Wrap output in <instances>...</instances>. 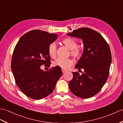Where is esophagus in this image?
<instances>
[{"mask_svg": "<svg viewBox=\"0 0 123 123\" xmlns=\"http://www.w3.org/2000/svg\"><path fill=\"white\" fill-rule=\"evenodd\" d=\"M62 72H63V74H64V73H65V72H66V70H63V69H62Z\"/></svg>", "mask_w": 123, "mask_h": 123, "instance_id": "34e87169", "label": "esophagus"}]
</instances>
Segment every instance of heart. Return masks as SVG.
<instances>
[{
	"label": "heart",
	"instance_id": "heart-1",
	"mask_svg": "<svg viewBox=\"0 0 123 123\" xmlns=\"http://www.w3.org/2000/svg\"><path fill=\"white\" fill-rule=\"evenodd\" d=\"M62 43L65 46L70 49V53L75 59H79L83 55V51L78 48L77 42L71 38H66L62 41ZM57 46L54 42L49 44L48 47V53L49 55L52 58H55L56 55ZM74 64V61L71 59L58 58L53 62V66L58 67L66 70L68 69Z\"/></svg>",
	"mask_w": 123,
	"mask_h": 123
}]
</instances>
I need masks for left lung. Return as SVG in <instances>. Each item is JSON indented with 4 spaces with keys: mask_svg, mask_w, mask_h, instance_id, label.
Returning a JSON list of instances; mask_svg holds the SVG:
<instances>
[{
    "mask_svg": "<svg viewBox=\"0 0 123 123\" xmlns=\"http://www.w3.org/2000/svg\"><path fill=\"white\" fill-rule=\"evenodd\" d=\"M67 34L81 38L84 44L82 56L75 67L84 72L81 75L72 72L69 88L78 97L91 98L100 91L108 79L111 62L110 48L100 33L89 28H79Z\"/></svg>",
    "mask_w": 123,
    "mask_h": 123,
    "instance_id": "1",
    "label": "left lung"
}]
</instances>
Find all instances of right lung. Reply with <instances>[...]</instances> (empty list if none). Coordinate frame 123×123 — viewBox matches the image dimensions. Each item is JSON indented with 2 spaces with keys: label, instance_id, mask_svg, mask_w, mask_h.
I'll return each instance as SVG.
<instances>
[{
  "label": "right lung",
  "instance_id": "1",
  "mask_svg": "<svg viewBox=\"0 0 123 123\" xmlns=\"http://www.w3.org/2000/svg\"><path fill=\"white\" fill-rule=\"evenodd\" d=\"M57 38L55 34L34 30L23 35L15 46L11 68L17 86L28 97L41 99L50 95L62 75L60 67L45 71L40 68L50 67L48 47Z\"/></svg>",
  "mask_w": 123,
  "mask_h": 123
}]
</instances>
